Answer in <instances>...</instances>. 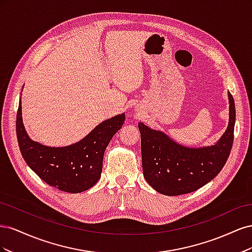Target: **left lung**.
Instances as JSON below:
<instances>
[{
  "instance_id": "left-lung-1",
  "label": "left lung",
  "mask_w": 252,
  "mask_h": 252,
  "mask_svg": "<svg viewBox=\"0 0 252 252\" xmlns=\"http://www.w3.org/2000/svg\"><path fill=\"white\" fill-rule=\"evenodd\" d=\"M229 97V124L222 138L209 147L187 148L162 131L139 123L144 178L158 192L180 195L195 191L217 177L233 144L235 106Z\"/></svg>"
}]
</instances>
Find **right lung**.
<instances>
[{"mask_svg": "<svg viewBox=\"0 0 252 252\" xmlns=\"http://www.w3.org/2000/svg\"><path fill=\"white\" fill-rule=\"evenodd\" d=\"M124 121L125 114H119L97 125L78 143L48 147L29 139L23 125L20 101L17 138L22 157L45 183L65 192L79 193L94 186L101 178L104 151Z\"/></svg>", "mask_w": 252, "mask_h": 252, "instance_id": "1", "label": "right lung"}]
</instances>
